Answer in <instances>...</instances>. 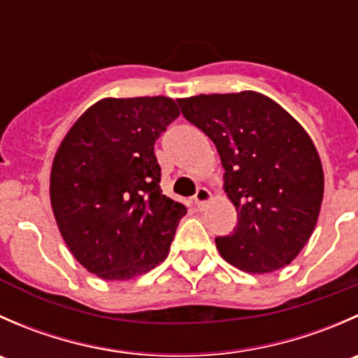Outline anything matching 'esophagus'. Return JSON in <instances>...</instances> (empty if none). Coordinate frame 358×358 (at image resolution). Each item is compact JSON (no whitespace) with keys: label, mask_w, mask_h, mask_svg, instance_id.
Listing matches in <instances>:
<instances>
[{"label":"esophagus","mask_w":358,"mask_h":358,"mask_svg":"<svg viewBox=\"0 0 358 358\" xmlns=\"http://www.w3.org/2000/svg\"><path fill=\"white\" fill-rule=\"evenodd\" d=\"M209 199H211V192H209L208 189H204V187H201V189H197L196 196H194V204L199 209H202V206H204Z\"/></svg>","instance_id":"obj_1"}]
</instances>
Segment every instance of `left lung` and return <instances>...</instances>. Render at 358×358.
<instances>
[{
    "label": "left lung",
    "instance_id": "obj_1",
    "mask_svg": "<svg viewBox=\"0 0 358 358\" xmlns=\"http://www.w3.org/2000/svg\"><path fill=\"white\" fill-rule=\"evenodd\" d=\"M187 121L216 145L237 227L216 237L220 255L249 273L289 265L308 243L324 197V171L308 133L256 92L180 99Z\"/></svg>",
    "mask_w": 358,
    "mask_h": 358
}]
</instances>
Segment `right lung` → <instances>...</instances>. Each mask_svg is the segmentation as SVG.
<instances>
[{"label": "right lung", "mask_w": 358, "mask_h": 358, "mask_svg": "<svg viewBox=\"0 0 358 358\" xmlns=\"http://www.w3.org/2000/svg\"><path fill=\"white\" fill-rule=\"evenodd\" d=\"M180 115L168 96L103 99L74 122L50 175V201L74 258L128 280L168 256L187 208L162 194L154 143Z\"/></svg>", "instance_id": "obj_1"}]
</instances>
